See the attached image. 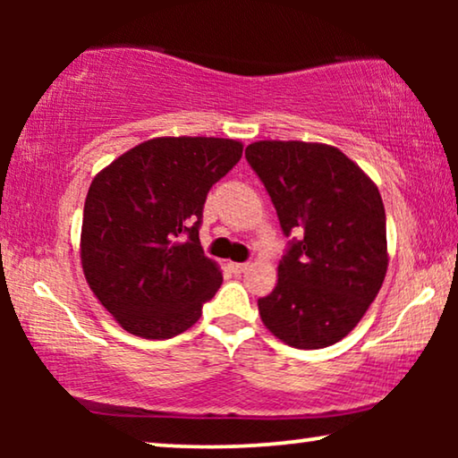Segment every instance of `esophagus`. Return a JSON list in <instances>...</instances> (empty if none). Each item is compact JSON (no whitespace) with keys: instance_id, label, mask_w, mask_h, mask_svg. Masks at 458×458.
Here are the masks:
<instances>
[{"instance_id":"1","label":"esophagus","mask_w":458,"mask_h":458,"mask_svg":"<svg viewBox=\"0 0 458 458\" xmlns=\"http://www.w3.org/2000/svg\"><path fill=\"white\" fill-rule=\"evenodd\" d=\"M250 265H248V262H229V268H231V271H233L235 275H240V273H243V271H246V268H248Z\"/></svg>"}]
</instances>
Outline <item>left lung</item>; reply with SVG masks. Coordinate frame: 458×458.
Listing matches in <instances>:
<instances>
[{"instance_id":"left-lung-1","label":"left lung","mask_w":458,"mask_h":458,"mask_svg":"<svg viewBox=\"0 0 458 458\" xmlns=\"http://www.w3.org/2000/svg\"><path fill=\"white\" fill-rule=\"evenodd\" d=\"M246 160L265 185L287 248L259 300L262 323L293 348L340 342L377 296L387 271L386 210L371 179L323 143L256 141Z\"/></svg>"}]
</instances>
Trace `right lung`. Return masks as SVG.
Here are the masks:
<instances>
[{
  "label": "right lung",
  "instance_id": "add662e5",
  "mask_svg": "<svg viewBox=\"0 0 458 458\" xmlns=\"http://www.w3.org/2000/svg\"><path fill=\"white\" fill-rule=\"evenodd\" d=\"M218 137H158L140 143L93 179L81 231L85 279L129 334H183L223 275L199 246L206 196L242 158Z\"/></svg>",
  "mask_w": 458,
  "mask_h": 458
}]
</instances>
